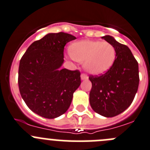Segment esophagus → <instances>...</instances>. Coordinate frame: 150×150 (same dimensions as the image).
Returning a JSON list of instances; mask_svg holds the SVG:
<instances>
[{
    "mask_svg": "<svg viewBox=\"0 0 150 150\" xmlns=\"http://www.w3.org/2000/svg\"><path fill=\"white\" fill-rule=\"evenodd\" d=\"M81 80H86L88 79V77L87 75H85V74H81Z\"/></svg>",
    "mask_w": 150,
    "mask_h": 150,
    "instance_id": "1",
    "label": "esophagus"
}]
</instances>
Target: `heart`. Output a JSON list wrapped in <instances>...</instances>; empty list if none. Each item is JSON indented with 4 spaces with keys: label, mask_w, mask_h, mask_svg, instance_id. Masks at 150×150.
<instances>
[{
    "label": "heart",
    "mask_w": 150,
    "mask_h": 150,
    "mask_svg": "<svg viewBox=\"0 0 150 150\" xmlns=\"http://www.w3.org/2000/svg\"><path fill=\"white\" fill-rule=\"evenodd\" d=\"M71 58L83 64L86 72L100 75L111 69L116 59L113 45L107 41L83 40L72 43L69 47Z\"/></svg>",
    "instance_id": "b5f03b06"
}]
</instances>
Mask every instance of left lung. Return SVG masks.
Instances as JSON below:
<instances>
[{"mask_svg": "<svg viewBox=\"0 0 150 150\" xmlns=\"http://www.w3.org/2000/svg\"><path fill=\"white\" fill-rule=\"evenodd\" d=\"M116 51V59L110 70L98 77L90 76V106L107 117L121 114L129 107L139 84L138 64L131 50L110 35L102 37Z\"/></svg>", "mask_w": 150, "mask_h": 150, "instance_id": "8db88e82", "label": "left lung"}]
</instances>
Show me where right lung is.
Listing matches in <instances>:
<instances>
[{"label": "right lung", "instance_id": "obj_1", "mask_svg": "<svg viewBox=\"0 0 150 150\" xmlns=\"http://www.w3.org/2000/svg\"><path fill=\"white\" fill-rule=\"evenodd\" d=\"M76 38L68 33H49L33 42L20 61L18 86L27 107L52 119L69 109L81 85V73L61 69L64 47Z\"/></svg>", "mask_w": 150, "mask_h": 150}]
</instances>
